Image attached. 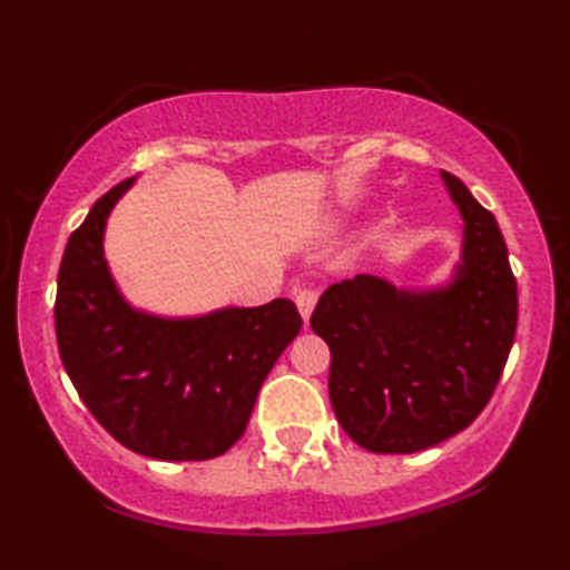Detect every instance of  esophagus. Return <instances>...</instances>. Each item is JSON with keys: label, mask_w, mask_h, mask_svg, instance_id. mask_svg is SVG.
<instances>
[{"label": "esophagus", "mask_w": 570, "mask_h": 570, "mask_svg": "<svg viewBox=\"0 0 570 570\" xmlns=\"http://www.w3.org/2000/svg\"><path fill=\"white\" fill-rule=\"evenodd\" d=\"M318 301V293L314 291V287H301L298 293H295V306H298V314L303 316V322L308 324L311 314H314V306Z\"/></svg>", "instance_id": "esophagus-1"}]
</instances>
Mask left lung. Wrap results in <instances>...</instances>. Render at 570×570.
I'll return each mask as SVG.
<instances>
[{"mask_svg": "<svg viewBox=\"0 0 570 570\" xmlns=\"http://www.w3.org/2000/svg\"><path fill=\"white\" fill-rule=\"evenodd\" d=\"M441 178L464 220L449 283L404 291L355 275L326 287L311 316L332 350L334 415L373 454H415L464 431L493 396L517 334L501 228L456 176Z\"/></svg>", "mask_w": 570, "mask_h": 570, "instance_id": "obj_1", "label": "left lung"}]
</instances>
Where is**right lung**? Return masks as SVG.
Returning a JSON list of instances; mask_svg holds the SVG:
<instances>
[{
    "label": "right lung",
    "instance_id": "add662e5",
    "mask_svg": "<svg viewBox=\"0 0 570 570\" xmlns=\"http://www.w3.org/2000/svg\"><path fill=\"white\" fill-rule=\"evenodd\" d=\"M131 184L106 191L67 240L53 306L61 363L121 446L163 462L215 459L244 435L301 314L287 298L186 318L131 306L104 256L108 215Z\"/></svg>",
    "mask_w": 570,
    "mask_h": 570
}]
</instances>
